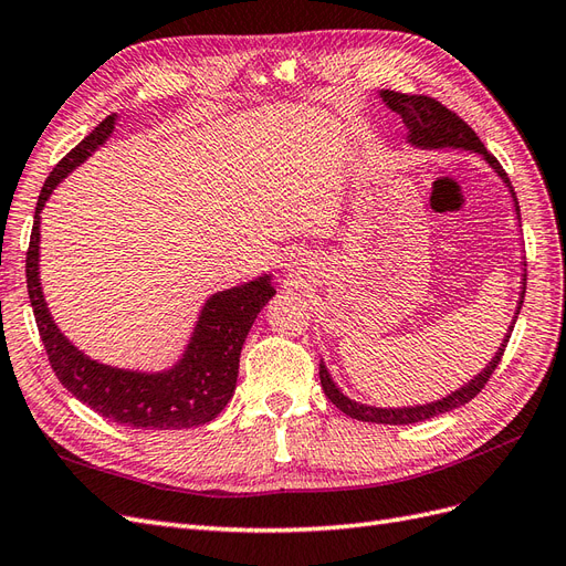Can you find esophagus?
<instances>
[{
  "mask_svg": "<svg viewBox=\"0 0 566 566\" xmlns=\"http://www.w3.org/2000/svg\"><path fill=\"white\" fill-rule=\"evenodd\" d=\"M300 264H302V260H295L293 264H290L287 266V276H300V269H302Z\"/></svg>",
  "mask_w": 566,
  "mask_h": 566,
  "instance_id": "esophagus-1",
  "label": "esophagus"
}]
</instances>
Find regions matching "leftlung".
Wrapping results in <instances>:
<instances>
[{"mask_svg": "<svg viewBox=\"0 0 566 566\" xmlns=\"http://www.w3.org/2000/svg\"><path fill=\"white\" fill-rule=\"evenodd\" d=\"M378 96L391 113L401 115L406 132H408L406 144L410 148H418V150H465V153H474V156L482 158L493 169L495 177H499L503 181V186L507 188V196L512 200V212H515V217H517V227H522L520 202H517L515 191H512V184H510L507 175L503 172L501 163L491 156V153L484 148V144L479 142V136L465 123H462V119L453 111H449L447 106H441L439 101H434L430 96L399 94V92H389V90L378 92ZM520 283L522 285H520V300H517V306H515V316H512L507 331L503 335V342L499 345V349H495V354L491 356V361L482 370H479L472 380H468L465 385H460L458 389L449 391L447 397H439V399L427 401V403L389 406V408L354 401L337 387L328 366H325V361L321 358L318 375H321V385H323L325 397H328L342 410V413H347L349 418L364 420V422H380V424H413V422L430 420V418H437L441 413H449V410H453V408L465 406L489 382L491 373L495 370V366H499L501 356L507 347V339L512 335V328H515L520 310H522V302H524L526 262H522V281Z\"/></svg>", "mask_w": 566, "mask_h": 566, "instance_id": "1", "label": "left lung"}]
</instances>
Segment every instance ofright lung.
Instances as JSON below:
<instances>
[{
  "mask_svg": "<svg viewBox=\"0 0 566 566\" xmlns=\"http://www.w3.org/2000/svg\"><path fill=\"white\" fill-rule=\"evenodd\" d=\"M117 119V113L108 115L46 177L35 208V227H32L25 260L28 295L49 364L75 399L94 408L98 416L134 427V430H186V427L214 420L231 401L245 337L266 302L276 295V287H273V273H262L252 281L217 290L200 306L181 356L163 370L111 366L87 356L67 339L51 316L42 293V210L56 186L87 163L98 148H104L115 132Z\"/></svg>",
  "mask_w": 566,
  "mask_h": 566,
  "instance_id": "add662e5",
  "label": "right lung"
}]
</instances>
